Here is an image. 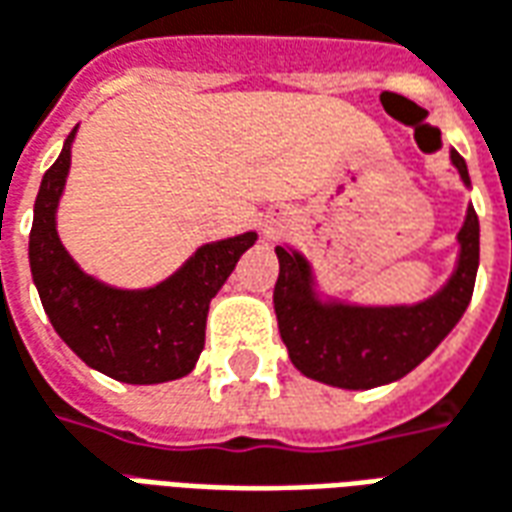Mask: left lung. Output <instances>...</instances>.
Listing matches in <instances>:
<instances>
[{"instance_id": "1", "label": "left lung", "mask_w": 512, "mask_h": 512, "mask_svg": "<svg viewBox=\"0 0 512 512\" xmlns=\"http://www.w3.org/2000/svg\"><path fill=\"white\" fill-rule=\"evenodd\" d=\"M452 165L463 184L469 170L458 151ZM460 256L447 286L416 306H347L322 303L314 292L311 264L297 250L275 248L281 273L273 303L278 331L292 364L306 378L339 389H375L408 375L436 350L469 306L480 264V220L474 206L458 234Z\"/></svg>"}]
</instances>
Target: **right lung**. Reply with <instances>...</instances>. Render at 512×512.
<instances>
[{
    "label": "right lung",
    "instance_id": "add662e5",
    "mask_svg": "<svg viewBox=\"0 0 512 512\" xmlns=\"http://www.w3.org/2000/svg\"><path fill=\"white\" fill-rule=\"evenodd\" d=\"M68 134L60 157L43 173L30 231L32 281L41 303L71 350L121 383H165L192 372L204 350L206 314L239 256L256 234L209 242L168 281L151 289H112L85 275L57 237V204L71 168Z\"/></svg>",
    "mask_w": 512,
    "mask_h": 512
}]
</instances>
